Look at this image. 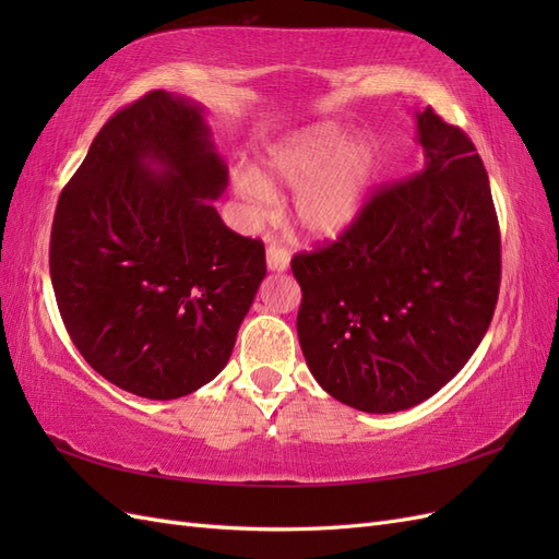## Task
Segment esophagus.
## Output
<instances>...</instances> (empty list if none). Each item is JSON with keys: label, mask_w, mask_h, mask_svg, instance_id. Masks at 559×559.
Instances as JSON below:
<instances>
[{"label": "esophagus", "mask_w": 559, "mask_h": 559, "mask_svg": "<svg viewBox=\"0 0 559 559\" xmlns=\"http://www.w3.org/2000/svg\"><path fill=\"white\" fill-rule=\"evenodd\" d=\"M265 259H267V270H273V273H282V270L289 267L292 253L280 242H270L265 249Z\"/></svg>", "instance_id": "1"}]
</instances>
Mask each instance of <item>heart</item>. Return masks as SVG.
Here are the masks:
<instances>
[{"label":"heart","instance_id":"heart-1","mask_svg":"<svg viewBox=\"0 0 559 559\" xmlns=\"http://www.w3.org/2000/svg\"><path fill=\"white\" fill-rule=\"evenodd\" d=\"M345 132L335 126H317L270 148L267 170L286 186H300L296 212L314 238H335L357 222L373 183L376 146L357 142L343 148ZM235 189L263 212L273 205L275 191L257 170L240 167Z\"/></svg>","mask_w":559,"mask_h":559}]
</instances>
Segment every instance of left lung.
Instances as JSON below:
<instances>
[{
  "label": "left lung",
  "mask_w": 559,
  "mask_h": 559,
  "mask_svg": "<svg viewBox=\"0 0 559 559\" xmlns=\"http://www.w3.org/2000/svg\"><path fill=\"white\" fill-rule=\"evenodd\" d=\"M417 142V175L384 183L341 238L292 259L312 376L364 413L413 408L445 386L499 298L501 235L476 146L431 107Z\"/></svg>",
  "instance_id": "obj_1"
}]
</instances>
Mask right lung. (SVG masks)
Segmentation results:
<instances>
[{
  "mask_svg": "<svg viewBox=\"0 0 559 559\" xmlns=\"http://www.w3.org/2000/svg\"><path fill=\"white\" fill-rule=\"evenodd\" d=\"M226 183L202 109L151 91L109 118L60 193L48 249L60 317L130 394L186 396L230 359L265 249L214 210Z\"/></svg>",
  "mask_w": 559,
  "mask_h": 559,
  "instance_id": "obj_1",
  "label": "right lung"
}]
</instances>
